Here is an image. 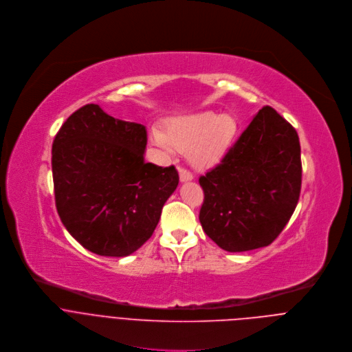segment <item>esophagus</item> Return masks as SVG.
<instances>
[{"instance_id": "34e87169", "label": "esophagus", "mask_w": 352, "mask_h": 352, "mask_svg": "<svg viewBox=\"0 0 352 352\" xmlns=\"http://www.w3.org/2000/svg\"><path fill=\"white\" fill-rule=\"evenodd\" d=\"M179 175H180V182H190V180H192V173L190 172V170H187V169H180L179 170Z\"/></svg>"}]
</instances>
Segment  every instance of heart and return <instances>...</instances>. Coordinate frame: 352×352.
<instances>
[{
  "label": "heart",
  "mask_w": 352,
  "mask_h": 352,
  "mask_svg": "<svg viewBox=\"0 0 352 352\" xmlns=\"http://www.w3.org/2000/svg\"><path fill=\"white\" fill-rule=\"evenodd\" d=\"M237 134V123L230 115L212 111L177 116L168 122L166 131L151 129L153 143L166 154L187 151L194 166L217 164L230 148Z\"/></svg>",
  "instance_id": "b5f03b06"
}]
</instances>
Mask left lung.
<instances>
[{
    "label": "left lung",
    "instance_id": "1",
    "mask_svg": "<svg viewBox=\"0 0 352 352\" xmlns=\"http://www.w3.org/2000/svg\"><path fill=\"white\" fill-rule=\"evenodd\" d=\"M301 176L296 129L263 107L222 161L199 177L204 232L229 252L269 245L294 212Z\"/></svg>",
    "mask_w": 352,
    "mask_h": 352
}]
</instances>
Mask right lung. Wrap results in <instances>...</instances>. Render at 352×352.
<instances>
[{
    "mask_svg": "<svg viewBox=\"0 0 352 352\" xmlns=\"http://www.w3.org/2000/svg\"><path fill=\"white\" fill-rule=\"evenodd\" d=\"M146 126L87 104L52 143L58 215L76 241L102 256H127L154 233L179 184L175 166L144 161Z\"/></svg>",
    "mask_w": 352,
    "mask_h": 352,
    "instance_id": "right-lung-1",
    "label": "right lung"
}]
</instances>
